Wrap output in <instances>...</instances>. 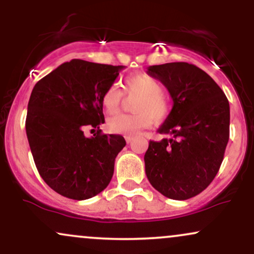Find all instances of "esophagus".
Segmentation results:
<instances>
[{
	"label": "esophagus",
	"instance_id": "1",
	"mask_svg": "<svg viewBox=\"0 0 254 254\" xmlns=\"http://www.w3.org/2000/svg\"><path fill=\"white\" fill-rule=\"evenodd\" d=\"M125 141H127V144L131 143V141H132V137H131V136H127V137H125Z\"/></svg>",
	"mask_w": 254,
	"mask_h": 254
}]
</instances>
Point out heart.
Masks as SVG:
<instances>
[{
	"instance_id": "obj_1",
	"label": "heart",
	"mask_w": 254,
	"mask_h": 254,
	"mask_svg": "<svg viewBox=\"0 0 254 254\" xmlns=\"http://www.w3.org/2000/svg\"><path fill=\"white\" fill-rule=\"evenodd\" d=\"M123 92L127 97L136 98L133 111L136 115H119L107 122L111 132L133 135L149 127L154 121L161 122L167 118L171 111V101L164 92L160 81L147 74L130 75L125 78ZM123 92L116 84H111L101 95V105L110 115L119 110Z\"/></svg>"
}]
</instances>
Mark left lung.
Wrapping results in <instances>:
<instances>
[{
	"label": "left lung",
	"mask_w": 254,
	"mask_h": 254,
	"mask_svg": "<svg viewBox=\"0 0 254 254\" xmlns=\"http://www.w3.org/2000/svg\"><path fill=\"white\" fill-rule=\"evenodd\" d=\"M147 72L167 88L173 107L159 127V132L170 138L149 142L145 174L165 197L189 199L210 185L223 161L229 139L228 99L193 64L151 65Z\"/></svg>",
	"instance_id": "1"
}]
</instances>
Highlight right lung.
<instances>
[{"label":"right lung","instance_id":"right-lung-1","mask_svg":"<svg viewBox=\"0 0 254 254\" xmlns=\"http://www.w3.org/2000/svg\"><path fill=\"white\" fill-rule=\"evenodd\" d=\"M123 65L71 60L39 80L31 93L26 133L40 177L57 193L88 199L112 179L116 156L127 144L99 129L105 122L101 95ZM90 126L97 133L86 137Z\"/></svg>","mask_w":254,"mask_h":254}]
</instances>
